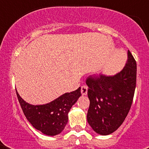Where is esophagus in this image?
I'll return each mask as SVG.
<instances>
[{
	"label": "esophagus",
	"instance_id": "34e87169",
	"mask_svg": "<svg viewBox=\"0 0 149 149\" xmlns=\"http://www.w3.org/2000/svg\"><path fill=\"white\" fill-rule=\"evenodd\" d=\"M87 91H88V87H87V86L84 85V86H81L82 95H86V94H87Z\"/></svg>",
	"mask_w": 149,
	"mask_h": 149
}]
</instances>
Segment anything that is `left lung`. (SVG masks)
<instances>
[{"label":"left lung","mask_w":149,"mask_h":149,"mask_svg":"<svg viewBox=\"0 0 149 149\" xmlns=\"http://www.w3.org/2000/svg\"><path fill=\"white\" fill-rule=\"evenodd\" d=\"M136 61L128 50L127 60L114 76H91L86 80L90 107L87 121L101 135L115 132L129 112L136 86Z\"/></svg>","instance_id":"1"}]
</instances>
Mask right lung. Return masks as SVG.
<instances>
[{
    "instance_id": "right-lung-1",
    "label": "right lung",
    "mask_w": 149,
    "mask_h": 149,
    "mask_svg": "<svg viewBox=\"0 0 149 149\" xmlns=\"http://www.w3.org/2000/svg\"><path fill=\"white\" fill-rule=\"evenodd\" d=\"M17 99L27 120L44 134L54 136L63 132L68 122V113L81 96L80 87L65 93L49 104L31 105L24 101L17 91Z\"/></svg>"
}]
</instances>
